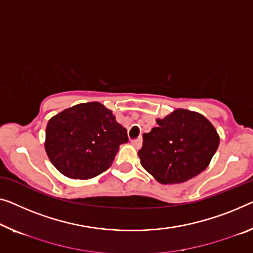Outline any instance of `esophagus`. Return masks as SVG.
Masks as SVG:
<instances>
[{"mask_svg":"<svg viewBox=\"0 0 253 253\" xmlns=\"http://www.w3.org/2000/svg\"><path fill=\"white\" fill-rule=\"evenodd\" d=\"M142 137H138V138H135V139H131V144L135 149H139L142 146Z\"/></svg>","mask_w":253,"mask_h":253,"instance_id":"obj_1","label":"esophagus"}]
</instances>
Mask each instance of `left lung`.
I'll list each match as a JSON object with an SVG mask.
<instances>
[{"instance_id": "obj_1", "label": "left lung", "mask_w": 253, "mask_h": 253, "mask_svg": "<svg viewBox=\"0 0 253 253\" xmlns=\"http://www.w3.org/2000/svg\"><path fill=\"white\" fill-rule=\"evenodd\" d=\"M158 127L143 134L141 165L161 184H179L208 167L219 145V135L198 112L177 109Z\"/></svg>"}]
</instances>
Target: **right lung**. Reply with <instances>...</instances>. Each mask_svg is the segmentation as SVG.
<instances>
[{"instance_id":"add662e5","label":"right lung","mask_w":253,"mask_h":253,"mask_svg":"<svg viewBox=\"0 0 253 253\" xmlns=\"http://www.w3.org/2000/svg\"><path fill=\"white\" fill-rule=\"evenodd\" d=\"M45 151L58 170L69 178L89 179L110 167L127 130L112 111L99 102L81 103L48 120Z\"/></svg>"}]
</instances>
